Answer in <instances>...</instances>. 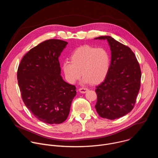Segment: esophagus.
<instances>
[{
    "label": "esophagus",
    "mask_w": 158,
    "mask_h": 158,
    "mask_svg": "<svg viewBox=\"0 0 158 158\" xmlns=\"http://www.w3.org/2000/svg\"><path fill=\"white\" fill-rule=\"evenodd\" d=\"M79 92L81 93H83L84 94V93H85L88 91V89L85 88V87H81V88H80L79 89Z\"/></svg>",
    "instance_id": "1"
}]
</instances>
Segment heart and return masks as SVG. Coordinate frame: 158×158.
Returning <instances> with one entry per match:
<instances>
[{
    "label": "heart",
    "instance_id": "b5f03b06",
    "mask_svg": "<svg viewBox=\"0 0 158 158\" xmlns=\"http://www.w3.org/2000/svg\"><path fill=\"white\" fill-rule=\"evenodd\" d=\"M110 64V56L105 49L83 46L72 54L71 62L63 63L62 70L67 81L71 84L79 79L82 73L84 83L98 84L106 78Z\"/></svg>",
    "mask_w": 158,
    "mask_h": 158
}]
</instances>
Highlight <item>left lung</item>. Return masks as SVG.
<instances>
[{
  "instance_id": "1",
  "label": "left lung",
  "mask_w": 158,
  "mask_h": 158,
  "mask_svg": "<svg viewBox=\"0 0 158 158\" xmlns=\"http://www.w3.org/2000/svg\"><path fill=\"white\" fill-rule=\"evenodd\" d=\"M94 39L107 40L111 51L108 74L96 87L95 107L101 118L114 120L128 114L134 106L141 85L140 66L131 49L114 38Z\"/></svg>"
}]
</instances>
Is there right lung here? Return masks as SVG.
Returning a JSON list of instances; mask_svg holds the SVG:
<instances>
[{
  "instance_id": "right-lung-1",
  "label": "right lung",
  "mask_w": 158,
  "mask_h": 158,
  "mask_svg": "<svg viewBox=\"0 0 158 158\" xmlns=\"http://www.w3.org/2000/svg\"><path fill=\"white\" fill-rule=\"evenodd\" d=\"M67 44L59 39L45 40L31 49L18 67L22 100L37 119L47 124L65 121L76 95L75 85L60 76L59 57Z\"/></svg>"
}]
</instances>
